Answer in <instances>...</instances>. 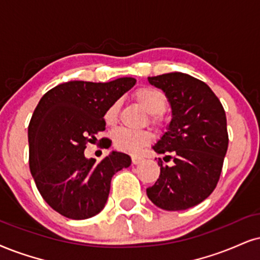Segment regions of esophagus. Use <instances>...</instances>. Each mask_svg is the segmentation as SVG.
I'll list each match as a JSON object with an SVG mask.
<instances>
[{
    "mask_svg": "<svg viewBox=\"0 0 260 260\" xmlns=\"http://www.w3.org/2000/svg\"><path fill=\"white\" fill-rule=\"evenodd\" d=\"M131 160H133L134 165H139V164H141V162H142L143 159L139 155H133V156H131Z\"/></svg>",
    "mask_w": 260,
    "mask_h": 260,
    "instance_id": "obj_1",
    "label": "esophagus"
}]
</instances>
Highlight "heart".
Returning <instances> with one entry per match:
<instances>
[{
	"label": "heart",
	"mask_w": 260,
	"mask_h": 260,
	"mask_svg": "<svg viewBox=\"0 0 260 260\" xmlns=\"http://www.w3.org/2000/svg\"><path fill=\"white\" fill-rule=\"evenodd\" d=\"M135 100L145 108L147 113L152 114V120L159 121V113L164 111L166 106V98L161 91L152 86H142L137 89L134 94ZM118 117V104L111 105L105 114V120L107 124H114ZM150 134L145 130L118 129L113 134L114 146L118 149L127 153H136L150 142Z\"/></svg>",
	"instance_id": "1"
}]
</instances>
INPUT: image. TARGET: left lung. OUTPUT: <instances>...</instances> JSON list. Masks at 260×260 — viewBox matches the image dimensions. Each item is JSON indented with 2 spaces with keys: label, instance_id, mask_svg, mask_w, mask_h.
<instances>
[{
  "label": "left lung",
  "instance_id": "obj_1",
  "mask_svg": "<svg viewBox=\"0 0 260 260\" xmlns=\"http://www.w3.org/2000/svg\"><path fill=\"white\" fill-rule=\"evenodd\" d=\"M148 82L164 91L171 107L170 124L152 148L171 153L174 164L158 162L160 176L147 197L161 210H187L218 183L229 142L225 112L210 86L187 73L148 77Z\"/></svg>",
  "mask_w": 260,
  "mask_h": 260
}]
</instances>
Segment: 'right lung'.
<instances>
[{
    "instance_id": "1",
    "label": "right lung",
    "mask_w": 260,
    "mask_h": 260,
    "mask_svg": "<svg viewBox=\"0 0 260 260\" xmlns=\"http://www.w3.org/2000/svg\"><path fill=\"white\" fill-rule=\"evenodd\" d=\"M135 84L129 77L108 83L71 81L54 86L38 102L27 131L30 171L44 201L67 218L100 213L113 175L131 165L125 153L112 150L96 162L84 149L106 129L110 106Z\"/></svg>"
}]
</instances>
